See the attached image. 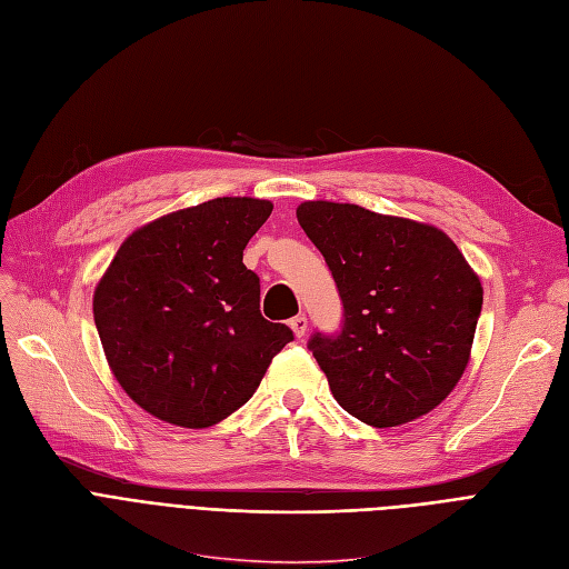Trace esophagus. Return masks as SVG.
Listing matches in <instances>:
<instances>
[{
    "instance_id": "obj_1",
    "label": "esophagus",
    "mask_w": 569,
    "mask_h": 569,
    "mask_svg": "<svg viewBox=\"0 0 569 569\" xmlns=\"http://www.w3.org/2000/svg\"><path fill=\"white\" fill-rule=\"evenodd\" d=\"M290 328H292V332H296V338H305V332H307V317H305V313L292 317Z\"/></svg>"
}]
</instances>
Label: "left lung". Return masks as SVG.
<instances>
[{
  "label": "left lung",
  "mask_w": 569,
  "mask_h": 569,
  "mask_svg": "<svg viewBox=\"0 0 569 569\" xmlns=\"http://www.w3.org/2000/svg\"><path fill=\"white\" fill-rule=\"evenodd\" d=\"M298 222L345 307L338 335L309 340L335 401L377 429L443 403L467 370L482 307L478 273L455 241L356 203L305 201Z\"/></svg>",
  "instance_id": "8db88e82"
}]
</instances>
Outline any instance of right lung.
<instances>
[{"label": "right lung", "instance_id": "right-lung-1", "mask_svg": "<svg viewBox=\"0 0 569 569\" xmlns=\"http://www.w3.org/2000/svg\"><path fill=\"white\" fill-rule=\"evenodd\" d=\"M271 201L220 197L126 239L93 292V319L121 389L184 429L222 422L256 393L292 330L260 313L243 248Z\"/></svg>", "mask_w": 569, "mask_h": 569}]
</instances>
